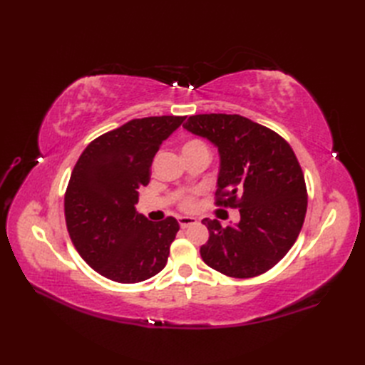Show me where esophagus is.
Wrapping results in <instances>:
<instances>
[{
	"label": "esophagus",
	"instance_id": "34e87169",
	"mask_svg": "<svg viewBox=\"0 0 365 365\" xmlns=\"http://www.w3.org/2000/svg\"><path fill=\"white\" fill-rule=\"evenodd\" d=\"M178 222H180V227L181 228H187L189 225H193V224H196L197 220L195 219V217H189V216H181V217H178Z\"/></svg>",
	"mask_w": 365,
	"mask_h": 365
}]
</instances>
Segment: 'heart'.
Masks as SVG:
<instances>
[{"instance_id": "b5f03b06", "label": "heart", "mask_w": 365, "mask_h": 365, "mask_svg": "<svg viewBox=\"0 0 365 365\" xmlns=\"http://www.w3.org/2000/svg\"><path fill=\"white\" fill-rule=\"evenodd\" d=\"M196 152H208V146L200 138H190L182 145L184 155H190ZM180 207L184 210H192L195 207V196L193 195H184L180 201Z\"/></svg>"}]
</instances>
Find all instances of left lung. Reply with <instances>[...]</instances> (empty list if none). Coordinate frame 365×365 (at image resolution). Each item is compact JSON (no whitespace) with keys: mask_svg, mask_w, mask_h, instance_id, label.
<instances>
[{"mask_svg":"<svg viewBox=\"0 0 365 365\" xmlns=\"http://www.w3.org/2000/svg\"><path fill=\"white\" fill-rule=\"evenodd\" d=\"M182 126L217 146L216 205L240 213L236 225L202 220L210 233L202 260L235 279L269 271L295 244L307 208L304 175L289 143L239 114H197Z\"/></svg>","mask_w":365,"mask_h":365,"instance_id":"obj_1","label":"left lung"}]
</instances>
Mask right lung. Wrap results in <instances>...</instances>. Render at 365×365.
Returning <instances> with one entry per match:
<instances>
[{
	"label": "right lung",
	"instance_id": "add662e5",
	"mask_svg": "<svg viewBox=\"0 0 365 365\" xmlns=\"http://www.w3.org/2000/svg\"><path fill=\"white\" fill-rule=\"evenodd\" d=\"M184 120H130L93 140L74 165L63 202L68 235L81 257L109 280L138 283L168 263L178 220L152 222L135 204L160 145Z\"/></svg>",
	"mask_w": 365,
	"mask_h": 365
}]
</instances>
